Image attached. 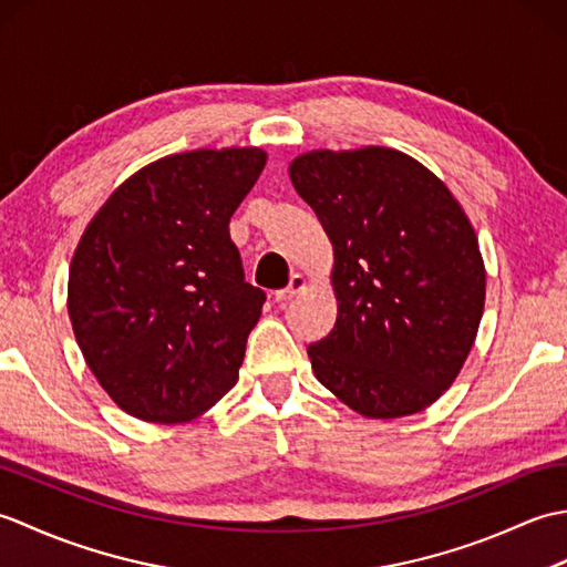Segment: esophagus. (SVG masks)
I'll return each instance as SVG.
<instances>
[{
  "label": "esophagus",
  "instance_id": "34e87169",
  "mask_svg": "<svg viewBox=\"0 0 567 567\" xmlns=\"http://www.w3.org/2000/svg\"><path fill=\"white\" fill-rule=\"evenodd\" d=\"M305 287H307L305 275L295 272V275L290 277V285H287V287H282V290H277V292H275V299H277V302H290V299H292L295 295L302 292Z\"/></svg>",
  "mask_w": 567,
  "mask_h": 567
}]
</instances>
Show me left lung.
Listing matches in <instances>:
<instances>
[{"label":"left lung","instance_id":"8db88e82","mask_svg":"<svg viewBox=\"0 0 567 567\" xmlns=\"http://www.w3.org/2000/svg\"><path fill=\"white\" fill-rule=\"evenodd\" d=\"M290 179L333 246L339 317L307 348L353 412L400 419L451 388L485 309V262L451 189L382 146L297 155Z\"/></svg>","mask_w":567,"mask_h":567}]
</instances>
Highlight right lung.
<instances>
[{"label":"right lung","mask_w":567,"mask_h":567,"mask_svg":"<svg viewBox=\"0 0 567 567\" xmlns=\"http://www.w3.org/2000/svg\"><path fill=\"white\" fill-rule=\"evenodd\" d=\"M260 148L187 151L118 185L70 262L68 315L84 363L126 414L183 424L234 388L265 292L228 221Z\"/></svg>","instance_id":"obj_1"}]
</instances>
